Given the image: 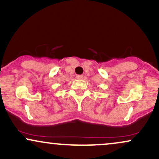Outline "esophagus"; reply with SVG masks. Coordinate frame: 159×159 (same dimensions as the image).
<instances>
[{"instance_id": "1", "label": "esophagus", "mask_w": 159, "mask_h": 159, "mask_svg": "<svg viewBox=\"0 0 159 159\" xmlns=\"http://www.w3.org/2000/svg\"><path fill=\"white\" fill-rule=\"evenodd\" d=\"M76 77H77L78 79H80V80H81V79H83V78H84V75H78L76 76Z\"/></svg>"}]
</instances>
